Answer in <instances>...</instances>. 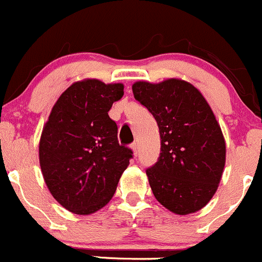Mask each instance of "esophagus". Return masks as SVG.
Instances as JSON below:
<instances>
[{
    "label": "esophagus",
    "mask_w": 262,
    "mask_h": 262,
    "mask_svg": "<svg viewBox=\"0 0 262 262\" xmlns=\"http://www.w3.org/2000/svg\"><path fill=\"white\" fill-rule=\"evenodd\" d=\"M131 149L134 150V154H135V155L139 154V144H137V142H132Z\"/></svg>",
    "instance_id": "34e87169"
}]
</instances>
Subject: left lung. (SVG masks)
I'll list each match as a JSON object with an SVG mask.
<instances>
[{"instance_id": "1", "label": "left lung", "mask_w": 262, "mask_h": 262, "mask_svg": "<svg viewBox=\"0 0 262 262\" xmlns=\"http://www.w3.org/2000/svg\"><path fill=\"white\" fill-rule=\"evenodd\" d=\"M132 92L159 127V158L146 169L155 199L180 215L200 210L218 190L225 164L224 137L210 105L180 79L137 81Z\"/></svg>"}]
</instances>
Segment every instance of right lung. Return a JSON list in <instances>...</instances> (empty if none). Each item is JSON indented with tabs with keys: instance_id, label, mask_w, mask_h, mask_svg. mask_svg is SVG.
Returning <instances> with one entry per match:
<instances>
[{
	"instance_id": "1",
	"label": "right lung",
	"mask_w": 262,
	"mask_h": 262,
	"mask_svg": "<svg viewBox=\"0 0 262 262\" xmlns=\"http://www.w3.org/2000/svg\"><path fill=\"white\" fill-rule=\"evenodd\" d=\"M122 84L74 82L52 108L39 141V163L52 196L69 211L88 215L110 203L132 150L118 142L108 116Z\"/></svg>"
}]
</instances>
